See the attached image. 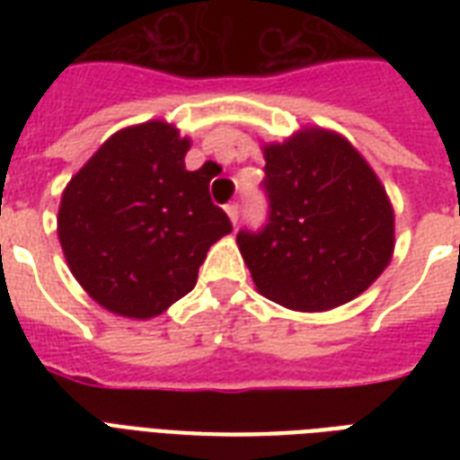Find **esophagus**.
Segmentation results:
<instances>
[{"mask_svg": "<svg viewBox=\"0 0 460 460\" xmlns=\"http://www.w3.org/2000/svg\"><path fill=\"white\" fill-rule=\"evenodd\" d=\"M226 215H229L231 224L236 226L238 219H241V205H238V202H231V205H226Z\"/></svg>", "mask_w": 460, "mask_h": 460, "instance_id": "esophagus-1", "label": "esophagus"}]
</instances>
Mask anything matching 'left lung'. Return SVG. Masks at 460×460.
<instances>
[{"label": "left lung", "instance_id": "obj_1", "mask_svg": "<svg viewBox=\"0 0 460 460\" xmlns=\"http://www.w3.org/2000/svg\"><path fill=\"white\" fill-rule=\"evenodd\" d=\"M265 162L267 224L236 236L258 291L301 313L353 301L394 252V209L377 173L324 128L265 146Z\"/></svg>", "mask_w": 460, "mask_h": 460}]
</instances>
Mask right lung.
<instances>
[{"mask_svg":"<svg viewBox=\"0 0 460 460\" xmlns=\"http://www.w3.org/2000/svg\"><path fill=\"white\" fill-rule=\"evenodd\" d=\"M190 140L164 121L114 133L61 195L57 234L71 272L110 313L150 320L193 291L231 222L209 198Z\"/></svg>","mask_w":460,"mask_h":460,"instance_id":"1","label":"right lung"}]
</instances>
